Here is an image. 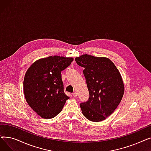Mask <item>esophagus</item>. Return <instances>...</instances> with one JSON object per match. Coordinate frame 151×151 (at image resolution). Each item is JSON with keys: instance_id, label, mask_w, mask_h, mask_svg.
<instances>
[{"instance_id": "34e87169", "label": "esophagus", "mask_w": 151, "mask_h": 151, "mask_svg": "<svg viewBox=\"0 0 151 151\" xmlns=\"http://www.w3.org/2000/svg\"><path fill=\"white\" fill-rule=\"evenodd\" d=\"M73 96L74 97H77V92H73Z\"/></svg>"}]
</instances>
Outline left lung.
Here are the masks:
<instances>
[{
    "mask_svg": "<svg viewBox=\"0 0 151 151\" xmlns=\"http://www.w3.org/2000/svg\"><path fill=\"white\" fill-rule=\"evenodd\" d=\"M78 65L83 67L89 100L80 105L83 115L93 122L106 119L116 109L122 99L124 84L114 63L105 57L83 54L76 57Z\"/></svg>",
    "mask_w": 151,
    "mask_h": 151,
    "instance_id": "8db88e82",
    "label": "left lung"
}]
</instances>
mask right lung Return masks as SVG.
Listing matches in <instances>:
<instances>
[{
	"instance_id": "1",
	"label": "right lung",
	"mask_w": 151,
	"mask_h": 151,
	"mask_svg": "<svg viewBox=\"0 0 151 151\" xmlns=\"http://www.w3.org/2000/svg\"><path fill=\"white\" fill-rule=\"evenodd\" d=\"M73 60V58L49 56L36 60L27 70L24 93L28 105L40 116L44 119L56 116L69 99L63 91L61 71Z\"/></svg>"
}]
</instances>
